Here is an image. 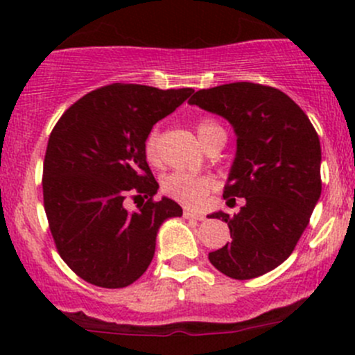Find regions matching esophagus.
<instances>
[{"label": "esophagus", "mask_w": 355, "mask_h": 355, "mask_svg": "<svg viewBox=\"0 0 355 355\" xmlns=\"http://www.w3.org/2000/svg\"><path fill=\"white\" fill-rule=\"evenodd\" d=\"M184 216L185 218H192V220H199V221H202L204 218V214H200V213H196V211H192V209H185L184 211Z\"/></svg>", "instance_id": "obj_1"}]
</instances>
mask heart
<instances>
[{"mask_svg":"<svg viewBox=\"0 0 355 355\" xmlns=\"http://www.w3.org/2000/svg\"><path fill=\"white\" fill-rule=\"evenodd\" d=\"M196 130L202 142L206 144L207 139L218 130H223L220 125L211 118H202L196 125ZM144 155L148 157L149 163H157L159 161V130L155 127L148 134L144 141ZM211 187H213V180L207 177H199V175L184 173V171H175V173L166 175L161 182V189L166 196L171 199L180 200V202L187 204V206H199L204 202L206 196L209 194Z\"/></svg>","mask_w":355,"mask_h":355,"instance_id":"b5f03b06","label":"heart"}]
</instances>
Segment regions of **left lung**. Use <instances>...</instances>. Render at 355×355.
Wrapping results in <instances>:
<instances>
[{
	"label": "left lung",
	"mask_w": 355,
	"mask_h": 355,
	"mask_svg": "<svg viewBox=\"0 0 355 355\" xmlns=\"http://www.w3.org/2000/svg\"><path fill=\"white\" fill-rule=\"evenodd\" d=\"M191 105L234 127L237 153L223 198H244L228 223L232 242L209 252L218 271L250 280L280 266L295 249L321 196V146L313 123L285 92L252 82L200 89Z\"/></svg>",
	"instance_id": "obj_1"
}]
</instances>
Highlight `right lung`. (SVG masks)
<instances>
[{"instance_id": "add662e5", "label": "right lung", "mask_w": 355, "mask_h": 355, "mask_svg": "<svg viewBox=\"0 0 355 355\" xmlns=\"http://www.w3.org/2000/svg\"><path fill=\"white\" fill-rule=\"evenodd\" d=\"M192 92L105 85L73 103L53 128L42 170L44 211L60 256L82 280L103 288L134 284L151 264L161 223L182 216L175 200H153L159 185L144 141ZM128 193L148 200L127 211Z\"/></svg>"}]
</instances>
